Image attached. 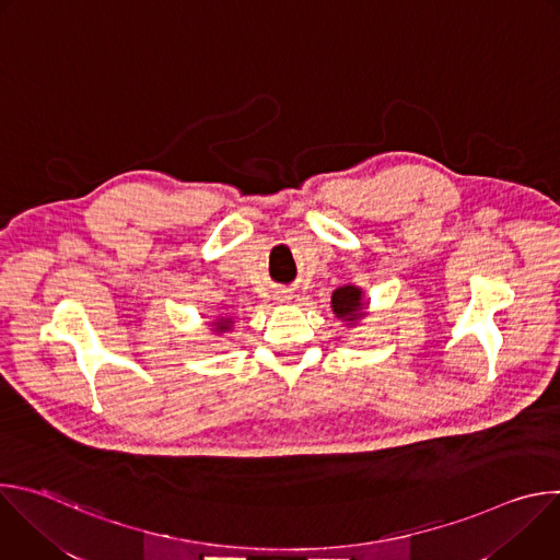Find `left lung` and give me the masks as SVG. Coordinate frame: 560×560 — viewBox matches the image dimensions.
<instances>
[{
    "label": "left lung",
    "instance_id": "1",
    "mask_svg": "<svg viewBox=\"0 0 560 560\" xmlns=\"http://www.w3.org/2000/svg\"><path fill=\"white\" fill-rule=\"evenodd\" d=\"M330 307L332 312L337 314V318H341V322H346V326H357L361 318L368 314V301H365V294L359 285L354 283H348V285H341L332 292V301H330Z\"/></svg>",
    "mask_w": 560,
    "mask_h": 560
}]
</instances>
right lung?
Here are the masks:
<instances>
[{"label":"right lung","mask_w":560,"mask_h":560,"mask_svg":"<svg viewBox=\"0 0 560 560\" xmlns=\"http://www.w3.org/2000/svg\"><path fill=\"white\" fill-rule=\"evenodd\" d=\"M232 324H234V322H232L230 316H217L214 322L210 324V326H212L210 330H212L214 335H225V332H230V330H232Z\"/></svg>","instance_id":"obj_1"}]
</instances>
